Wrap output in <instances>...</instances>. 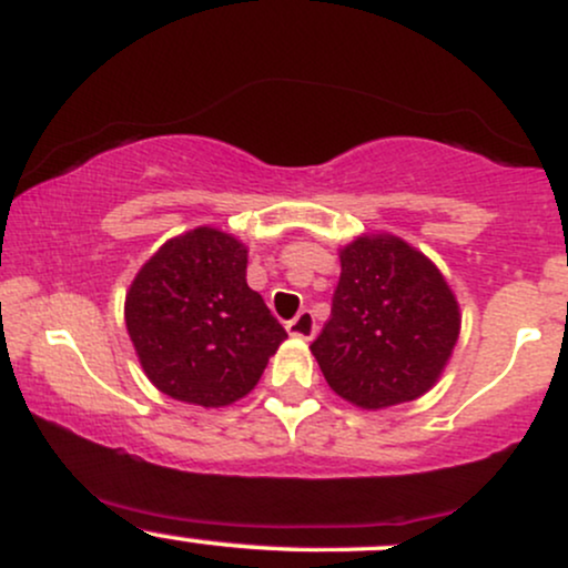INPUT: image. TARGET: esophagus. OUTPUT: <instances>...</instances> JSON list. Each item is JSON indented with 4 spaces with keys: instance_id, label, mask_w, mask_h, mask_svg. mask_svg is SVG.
I'll list each match as a JSON object with an SVG mask.
<instances>
[{
    "instance_id": "obj_1",
    "label": "esophagus",
    "mask_w": 568,
    "mask_h": 568,
    "mask_svg": "<svg viewBox=\"0 0 568 568\" xmlns=\"http://www.w3.org/2000/svg\"><path fill=\"white\" fill-rule=\"evenodd\" d=\"M285 327H288V333L293 338H304V341L314 338V333H317V323H314V314L310 310L298 312Z\"/></svg>"
}]
</instances>
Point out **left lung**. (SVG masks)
<instances>
[{
  "instance_id": "left-lung-1",
  "label": "left lung",
  "mask_w": 568,
  "mask_h": 568,
  "mask_svg": "<svg viewBox=\"0 0 568 568\" xmlns=\"http://www.w3.org/2000/svg\"><path fill=\"white\" fill-rule=\"evenodd\" d=\"M460 333L442 272L394 235L341 248L331 320L310 346L327 386L362 409L418 399L436 384Z\"/></svg>"
}]
</instances>
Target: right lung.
Segmentation results:
<instances>
[{
  "mask_svg": "<svg viewBox=\"0 0 568 568\" xmlns=\"http://www.w3.org/2000/svg\"><path fill=\"white\" fill-rule=\"evenodd\" d=\"M248 251L227 232L197 227L172 237L136 272L126 331L142 371L172 399L224 407L258 384L288 338L245 283Z\"/></svg>",
  "mask_w": 568,
  "mask_h": 568,
  "instance_id": "right-lung-1",
  "label": "right lung"
}]
</instances>
